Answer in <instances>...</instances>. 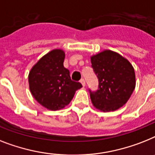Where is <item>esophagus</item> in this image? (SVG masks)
Listing matches in <instances>:
<instances>
[{
  "label": "esophagus",
  "mask_w": 155,
  "mask_h": 155,
  "mask_svg": "<svg viewBox=\"0 0 155 155\" xmlns=\"http://www.w3.org/2000/svg\"><path fill=\"white\" fill-rule=\"evenodd\" d=\"M80 82L81 83V85H82L83 86H84V87L85 86V79H81V80L80 81Z\"/></svg>",
  "instance_id": "34e87169"
}]
</instances>
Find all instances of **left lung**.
<instances>
[{
  "label": "left lung",
  "instance_id": "left-lung-1",
  "mask_svg": "<svg viewBox=\"0 0 155 155\" xmlns=\"http://www.w3.org/2000/svg\"><path fill=\"white\" fill-rule=\"evenodd\" d=\"M91 63L99 81L96 92H90L93 106L102 112H112L127 102L135 88V74L128 60L105 50L91 56Z\"/></svg>",
  "mask_w": 155,
  "mask_h": 155
}]
</instances>
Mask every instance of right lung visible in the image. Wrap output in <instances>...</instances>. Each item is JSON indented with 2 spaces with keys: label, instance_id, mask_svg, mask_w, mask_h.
Here are the masks:
<instances>
[{
  "label": "right lung",
  "instance_id": "right-lung-1",
  "mask_svg": "<svg viewBox=\"0 0 155 155\" xmlns=\"http://www.w3.org/2000/svg\"><path fill=\"white\" fill-rule=\"evenodd\" d=\"M65 52L52 50L35 64L28 74L29 89L37 102L51 111L68 105L82 85L71 80L63 66Z\"/></svg>",
  "mask_w": 155,
  "mask_h": 155
}]
</instances>
